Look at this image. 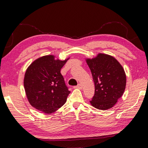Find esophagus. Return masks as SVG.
I'll return each mask as SVG.
<instances>
[{
	"instance_id": "esophagus-1",
	"label": "esophagus",
	"mask_w": 148,
	"mask_h": 148,
	"mask_svg": "<svg viewBox=\"0 0 148 148\" xmlns=\"http://www.w3.org/2000/svg\"><path fill=\"white\" fill-rule=\"evenodd\" d=\"M74 88H75V89H82V86L80 84H78L77 86H75L74 87Z\"/></svg>"
}]
</instances>
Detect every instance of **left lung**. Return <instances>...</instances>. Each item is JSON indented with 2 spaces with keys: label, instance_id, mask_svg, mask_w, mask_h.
<instances>
[{
  "label": "left lung",
  "instance_id": "1",
  "mask_svg": "<svg viewBox=\"0 0 148 148\" xmlns=\"http://www.w3.org/2000/svg\"><path fill=\"white\" fill-rule=\"evenodd\" d=\"M95 82V92L91 105L106 110L113 107L122 97L126 87L125 70L112 56L99 53L92 59H86Z\"/></svg>",
  "mask_w": 148,
  "mask_h": 148
}]
</instances>
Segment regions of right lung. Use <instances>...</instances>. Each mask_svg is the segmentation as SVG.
<instances>
[{"label": "right lung", "instance_id": "right-lung-1", "mask_svg": "<svg viewBox=\"0 0 148 148\" xmlns=\"http://www.w3.org/2000/svg\"><path fill=\"white\" fill-rule=\"evenodd\" d=\"M70 57L60 60L55 56L38 58L26 70L23 84L29 104L46 114L55 112L66 101L70 91L60 70Z\"/></svg>", "mask_w": 148, "mask_h": 148}]
</instances>
